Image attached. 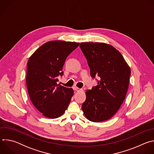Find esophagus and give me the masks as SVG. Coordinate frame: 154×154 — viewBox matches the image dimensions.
<instances>
[{"label":"esophagus","mask_w":154,"mask_h":154,"mask_svg":"<svg viewBox=\"0 0 154 154\" xmlns=\"http://www.w3.org/2000/svg\"><path fill=\"white\" fill-rule=\"evenodd\" d=\"M73 88H74V90L75 91H82V90L79 88H77V86H74Z\"/></svg>","instance_id":"esophagus-1"}]
</instances>
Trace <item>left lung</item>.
I'll return each instance as SVG.
<instances>
[{
  "label": "left lung",
  "mask_w": 154,
  "mask_h": 154,
  "mask_svg": "<svg viewBox=\"0 0 154 154\" xmlns=\"http://www.w3.org/2000/svg\"><path fill=\"white\" fill-rule=\"evenodd\" d=\"M80 48L90 69L92 78L98 77L97 85L86 91L82 105L85 117L93 122L111 118L125 97L130 69L121 54L103 42H81Z\"/></svg>",
  "instance_id": "8db88e82"
}]
</instances>
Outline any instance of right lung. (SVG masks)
I'll use <instances>...</instances> for the list:
<instances>
[{"instance_id":"obj_1","label":"right lung","mask_w":154,"mask_h":154,"mask_svg":"<svg viewBox=\"0 0 154 154\" xmlns=\"http://www.w3.org/2000/svg\"><path fill=\"white\" fill-rule=\"evenodd\" d=\"M79 42L52 41L39 48L27 63L26 83L30 100L38 110L49 118L63 115L74 91L57 84L63 66Z\"/></svg>"}]
</instances>
